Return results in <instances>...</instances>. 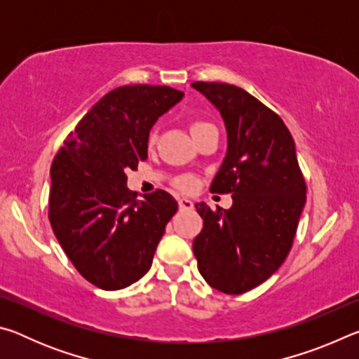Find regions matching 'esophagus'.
<instances>
[{"instance_id":"obj_1","label":"esophagus","mask_w":359,"mask_h":359,"mask_svg":"<svg viewBox=\"0 0 359 359\" xmlns=\"http://www.w3.org/2000/svg\"><path fill=\"white\" fill-rule=\"evenodd\" d=\"M179 208L180 210H190L193 209V201L188 198H179Z\"/></svg>"}]
</instances>
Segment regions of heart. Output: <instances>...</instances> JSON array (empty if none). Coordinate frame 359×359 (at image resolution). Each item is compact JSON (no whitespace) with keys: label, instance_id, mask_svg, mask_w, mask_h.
Segmentation results:
<instances>
[{"label":"heart","instance_id":"heart-1","mask_svg":"<svg viewBox=\"0 0 359 359\" xmlns=\"http://www.w3.org/2000/svg\"><path fill=\"white\" fill-rule=\"evenodd\" d=\"M205 126H210V123H205V121H193L190 130H191V133H194V131H199V130L205 128ZM151 142H154V136L150 137V144ZM193 185H194L193 177H184V179L179 180V187L182 188V190H190V188H193Z\"/></svg>","mask_w":359,"mask_h":359}]
</instances>
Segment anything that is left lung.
<instances>
[{
  "mask_svg": "<svg viewBox=\"0 0 359 359\" xmlns=\"http://www.w3.org/2000/svg\"><path fill=\"white\" fill-rule=\"evenodd\" d=\"M226 128V155L210 191L233 193L228 210L198 203L204 220L193 241L198 269L212 288L241 294L267 280L293 244L306 204L294 141L282 118L236 85L194 82Z\"/></svg>",
  "mask_w": 359,
  "mask_h": 359,
  "instance_id": "left-lung-1",
  "label": "left lung"
}]
</instances>
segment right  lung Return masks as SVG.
<instances>
[{
    "label": "right lung",
    "instance_id": "right-lung-1",
    "mask_svg": "<svg viewBox=\"0 0 359 359\" xmlns=\"http://www.w3.org/2000/svg\"><path fill=\"white\" fill-rule=\"evenodd\" d=\"M182 98L165 85L115 88L79 121L52 163L48 220L71 263L98 288L137 282L177 212L163 190L137 199L126 171L147 160L151 126Z\"/></svg>",
    "mask_w": 359,
    "mask_h": 359
}]
</instances>
